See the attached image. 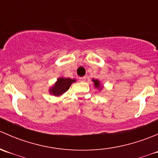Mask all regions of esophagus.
Instances as JSON below:
<instances>
[{
	"mask_svg": "<svg viewBox=\"0 0 158 158\" xmlns=\"http://www.w3.org/2000/svg\"><path fill=\"white\" fill-rule=\"evenodd\" d=\"M85 79H86V78H85V76H83V77H80V78H79V81H80V82H85Z\"/></svg>",
	"mask_w": 158,
	"mask_h": 158,
	"instance_id": "34e87169",
	"label": "esophagus"
}]
</instances>
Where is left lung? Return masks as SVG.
Wrapping results in <instances>:
<instances>
[{
  "label": "left lung",
  "instance_id": "8db88e82",
  "mask_svg": "<svg viewBox=\"0 0 158 158\" xmlns=\"http://www.w3.org/2000/svg\"><path fill=\"white\" fill-rule=\"evenodd\" d=\"M92 81L95 83V86L97 87V88H100V82L99 81L97 80V79H92Z\"/></svg>",
  "mask_w": 158,
  "mask_h": 158
}]
</instances>
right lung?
<instances>
[{"mask_svg":"<svg viewBox=\"0 0 158 158\" xmlns=\"http://www.w3.org/2000/svg\"><path fill=\"white\" fill-rule=\"evenodd\" d=\"M76 82V79H72L70 78H59L55 85L50 89V93L55 96L63 95L69 89L72 83Z\"/></svg>","mask_w":158,"mask_h":158,"instance_id":"right-lung-1","label":"right lung"}]
</instances>
